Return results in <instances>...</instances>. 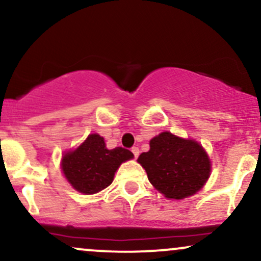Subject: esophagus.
I'll list each match as a JSON object with an SVG mask.
<instances>
[{
    "label": "esophagus",
    "instance_id": "34e87169",
    "mask_svg": "<svg viewBox=\"0 0 261 261\" xmlns=\"http://www.w3.org/2000/svg\"><path fill=\"white\" fill-rule=\"evenodd\" d=\"M131 152H133V153H134L135 158H137V157H139V153H140V151H139V147H136V146H134V147L131 148Z\"/></svg>",
    "mask_w": 261,
    "mask_h": 261
}]
</instances>
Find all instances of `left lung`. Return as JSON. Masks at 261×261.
Listing matches in <instances>:
<instances>
[{
    "label": "left lung",
    "instance_id": "1",
    "mask_svg": "<svg viewBox=\"0 0 261 261\" xmlns=\"http://www.w3.org/2000/svg\"><path fill=\"white\" fill-rule=\"evenodd\" d=\"M137 161L146 169L151 184L166 197L175 200L199 191L211 170L201 145L170 133L153 137L149 151L142 152Z\"/></svg>",
    "mask_w": 261,
    "mask_h": 261
}]
</instances>
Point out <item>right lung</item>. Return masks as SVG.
Instances as JSON below:
<instances>
[{"label":"right lung","instance_id":"1","mask_svg":"<svg viewBox=\"0 0 261 261\" xmlns=\"http://www.w3.org/2000/svg\"><path fill=\"white\" fill-rule=\"evenodd\" d=\"M133 157L126 148L108 149L103 137L93 134L79 148L62 157V172L77 191L91 195L109 187L119 166Z\"/></svg>","mask_w":261,"mask_h":261}]
</instances>
